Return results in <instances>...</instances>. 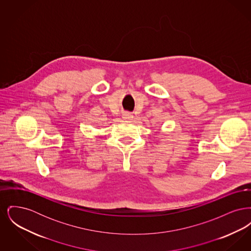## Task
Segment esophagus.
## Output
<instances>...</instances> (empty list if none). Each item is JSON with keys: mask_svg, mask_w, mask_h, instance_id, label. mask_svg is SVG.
<instances>
[{"mask_svg": "<svg viewBox=\"0 0 251 251\" xmlns=\"http://www.w3.org/2000/svg\"><path fill=\"white\" fill-rule=\"evenodd\" d=\"M123 119L126 120H131L133 119V116L130 113H125V114H123Z\"/></svg>", "mask_w": 251, "mask_h": 251, "instance_id": "1", "label": "esophagus"}]
</instances>
